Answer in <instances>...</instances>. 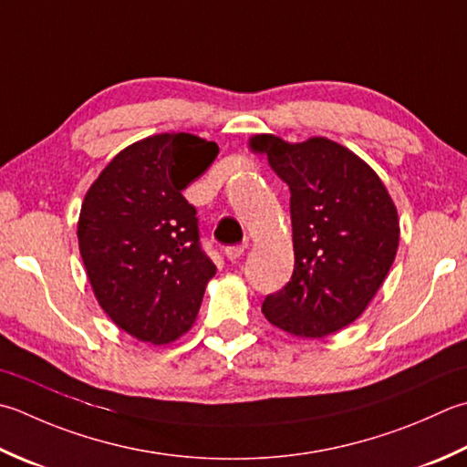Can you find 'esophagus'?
<instances>
[{"label": "esophagus", "mask_w": 467, "mask_h": 467, "mask_svg": "<svg viewBox=\"0 0 467 467\" xmlns=\"http://www.w3.org/2000/svg\"><path fill=\"white\" fill-rule=\"evenodd\" d=\"M243 253H244V246H241V244L226 246V249H224V254H226V259H228V261H236V259H241V257H243Z\"/></svg>", "instance_id": "1"}]
</instances>
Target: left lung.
<instances>
[{
    "instance_id": "8db88e82",
    "label": "left lung",
    "mask_w": 467,
    "mask_h": 467,
    "mask_svg": "<svg viewBox=\"0 0 467 467\" xmlns=\"http://www.w3.org/2000/svg\"><path fill=\"white\" fill-rule=\"evenodd\" d=\"M251 150L291 192L296 267L291 281L265 297L273 326L324 337L350 326L377 296L399 249V216L367 161L326 137L287 143L251 137Z\"/></svg>"
}]
</instances>
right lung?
Here are the masks:
<instances>
[{
    "label": "right lung",
    "mask_w": 467,
    "mask_h": 467,
    "mask_svg": "<svg viewBox=\"0 0 467 467\" xmlns=\"http://www.w3.org/2000/svg\"><path fill=\"white\" fill-rule=\"evenodd\" d=\"M192 133L131 143L88 188L78 249L103 312L141 342L170 344L194 324L214 263L200 246L196 208L182 196L216 160Z\"/></svg>",
    "instance_id": "right-lung-1"
}]
</instances>
